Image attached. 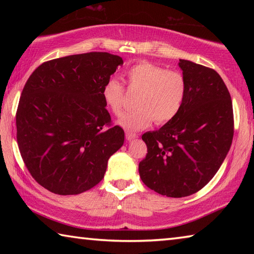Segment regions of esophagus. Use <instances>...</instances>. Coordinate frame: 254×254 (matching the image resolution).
Here are the masks:
<instances>
[{
    "instance_id": "1",
    "label": "esophagus",
    "mask_w": 254,
    "mask_h": 254,
    "mask_svg": "<svg viewBox=\"0 0 254 254\" xmlns=\"http://www.w3.org/2000/svg\"><path fill=\"white\" fill-rule=\"evenodd\" d=\"M137 137L136 133H133V132H126V139L127 141H131V140H134Z\"/></svg>"
}]
</instances>
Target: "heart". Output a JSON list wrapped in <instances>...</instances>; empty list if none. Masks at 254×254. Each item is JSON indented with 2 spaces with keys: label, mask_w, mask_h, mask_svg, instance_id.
I'll use <instances>...</instances> for the list:
<instances>
[{
  "label": "heart",
  "mask_w": 254,
  "mask_h": 254,
  "mask_svg": "<svg viewBox=\"0 0 254 254\" xmlns=\"http://www.w3.org/2000/svg\"><path fill=\"white\" fill-rule=\"evenodd\" d=\"M128 88L139 91L135 98L136 109L127 112L119 120L120 126L128 131H140L150 124H165L177 117L187 94V81L177 70L149 62H140L126 72ZM102 96L114 115L123 111L126 89L115 77L105 81Z\"/></svg>",
  "instance_id": "heart-1"
}]
</instances>
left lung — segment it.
<instances>
[{
	"label": "left lung",
	"instance_id": "1",
	"mask_svg": "<svg viewBox=\"0 0 254 254\" xmlns=\"http://www.w3.org/2000/svg\"><path fill=\"white\" fill-rule=\"evenodd\" d=\"M187 94L177 117L145 132L148 153L139 163L145 186L168 197H186L209 183L224 161L234 134L229 89L212 68L180 59Z\"/></svg>",
	"mask_w": 254,
	"mask_h": 254
}]
</instances>
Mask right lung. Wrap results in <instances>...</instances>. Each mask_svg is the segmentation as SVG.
Returning <instances> with one entry per match:
<instances>
[{"instance_id":"right-lung-1","label":"right lung","mask_w":254,"mask_h":254,"mask_svg":"<svg viewBox=\"0 0 254 254\" xmlns=\"http://www.w3.org/2000/svg\"><path fill=\"white\" fill-rule=\"evenodd\" d=\"M123 60L109 53L46 62L25 83L16 110V140L33 179L57 195L81 194L104 178L122 147L102 88Z\"/></svg>"}]
</instances>
